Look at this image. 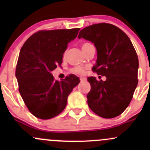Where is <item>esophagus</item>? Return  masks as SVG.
<instances>
[{
  "label": "esophagus",
  "instance_id": "1",
  "mask_svg": "<svg viewBox=\"0 0 150 150\" xmlns=\"http://www.w3.org/2000/svg\"><path fill=\"white\" fill-rule=\"evenodd\" d=\"M80 80H81V82H84V81H86V78L81 77V78H80Z\"/></svg>",
  "mask_w": 150,
  "mask_h": 150
}]
</instances>
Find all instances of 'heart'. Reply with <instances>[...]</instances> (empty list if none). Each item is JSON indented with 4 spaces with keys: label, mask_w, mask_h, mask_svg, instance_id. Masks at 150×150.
I'll use <instances>...</instances> for the list:
<instances>
[{
    "label": "heart",
    "mask_w": 150,
    "mask_h": 150,
    "mask_svg": "<svg viewBox=\"0 0 150 150\" xmlns=\"http://www.w3.org/2000/svg\"><path fill=\"white\" fill-rule=\"evenodd\" d=\"M91 46H93V45L90 43H83L81 46H82L83 51H86L88 48H89V47ZM65 56H66V52H64V54H63V57H65ZM71 72H73V73H75V74H77V75H82L85 74L86 69H85V68L83 67L76 66V67H74L73 68H72V69H71Z\"/></svg>",
    "instance_id": "1"
}]
</instances>
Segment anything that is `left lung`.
<instances>
[{"instance_id":"obj_1","label":"left lung","mask_w":150,"mask_h":150,"mask_svg":"<svg viewBox=\"0 0 150 150\" xmlns=\"http://www.w3.org/2000/svg\"><path fill=\"white\" fill-rule=\"evenodd\" d=\"M94 43L96 64L92 70L106 76L105 81L88 77L91 91L87 95L91 110L104 118L120 115L128 107L138 84L139 59L126 34L115 25L99 23L83 29L78 38Z\"/></svg>"}]
</instances>
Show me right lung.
<instances>
[{"label":"right lung","mask_w":150,"mask_h":150,"mask_svg":"<svg viewBox=\"0 0 150 150\" xmlns=\"http://www.w3.org/2000/svg\"><path fill=\"white\" fill-rule=\"evenodd\" d=\"M80 28L40 30L25 41L16 67L19 91L29 111L38 118L48 120L65 108L67 97L80 83L70 74L61 81L51 73L62 63L67 44Z\"/></svg>","instance_id":"1"}]
</instances>
